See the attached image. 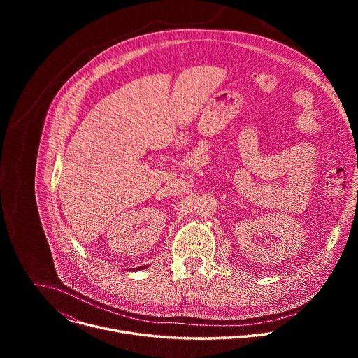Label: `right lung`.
Segmentation results:
<instances>
[{
	"mask_svg": "<svg viewBox=\"0 0 358 358\" xmlns=\"http://www.w3.org/2000/svg\"><path fill=\"white\" fill-rule=\"evenodd\" d=\"M147 266H140V268H136V271H140V269H145Z\"/></svg>",
	"mask_w": 358,
	"mask_h": 358,
	"instance_id": "obj_1",
	"label": "right lung"
}]
</instances>
